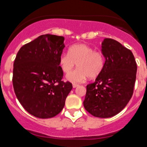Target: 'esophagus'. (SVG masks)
Wrapping results in <instances>:
<instances>
[{
  "label": "esophagus",
  "mask_w": 147,
  "mask_h": 147,
  "mask_svg": "<svg viewBox=\"0 0 147 147\" xmlns=\"http://www.w3.org/2000/svg\"><path fill=\"white\" fill-rule=\"evenodd\" d=\"M78 86H79V85H78V84H72V86H73V88H76V87H78Z\"/></svg>",
  "instance_id": "1"
}]
</instances>
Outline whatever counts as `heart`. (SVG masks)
Wrapping results in <instances>:
<instances>
[{
	"label": "heart",
	"mask_w": 147,
	"mask_h": 147,
	"mask_svg": "<svg viewBox=\"0 0 147 147\" xmlns=\"http://www.w3.org/2000/svg\"><path fill=\"white\" fill-rule=\"evenodd\" d=\"M79 68L71 72L76 63ZM105 58L102 52L94 50L92 47L84 43H78L69 47L68 53L63 52L59 57L61 70L72 83L84 81L86 78H95L100 75L104 67Z\"/></svg>",
	"instance_id": "1"
}]
</instances>
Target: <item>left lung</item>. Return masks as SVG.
I'll return each instance as SVG.
<instances>
[{
    "label": "left lung",
    "mask_w": 147,
    "mask_h": 147,
    "mask_svg": "<svg viewBox=\"0 0 147 147\" xmlns=\"http://www.w3.org/2000/svg\"><path fill=\"white\" fill-rule=\"evenodd\" d=\"M101 48L104 67L86 86L84 106L93 116L105 118L119 113L132 98L137 64L132 52L117 40L105 38Z\"/></svg>",
    "instance_id": "left-lung-1"
}]
</instances>
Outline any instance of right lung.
I'll use <instances>...</instances> for the list:
<instances>
[{"instance_id":"obj_1","label":"right lung","mask_w":147,"mask_h":147,"mask_svg":"<svg viewBox=\"0 0 147 147\" xmlns=\"http://www.w3.org/2000/svg\"><path fill=\"white\" fill-rule=\"evenodd\" d=\"M64 38L43 35L23 46L14 61V91L29 114L49 118L59 114L72 89L62 81L59 57L65 47Z\"/></svg>"}]
</instances>
